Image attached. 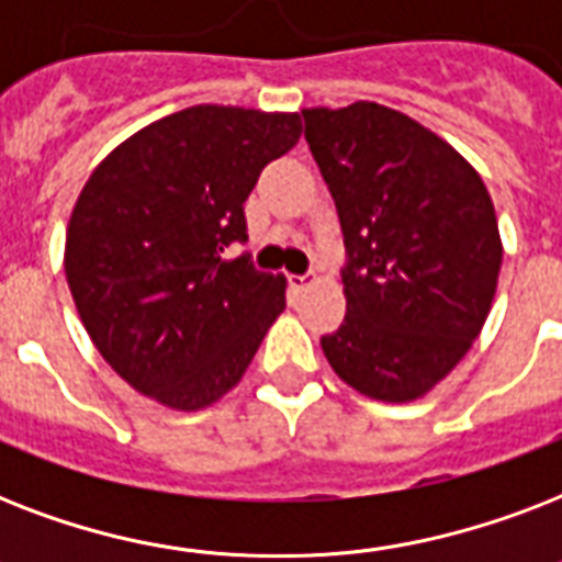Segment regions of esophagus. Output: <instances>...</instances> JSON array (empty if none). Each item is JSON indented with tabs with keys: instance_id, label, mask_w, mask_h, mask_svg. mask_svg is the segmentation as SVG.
Listing matches in <instances>:
<instances>
[{
	"instance_id": "obj_1",
	"label": "esophagus",
	"mask_w": 562,
	"mask_h": 562,
	"mask_svg": "<svg viewBox=\"0 0 562 562\" xmlns=\"http://www.w3.org/2000/svg\"><path fill=\"white\" fill-rule=\"evenodd\" d=\"M289 282H291V289L297 291V294H303V291H308L312 285H315L317 277L315 273H291Z\"/></svg>"
}]
</instances>
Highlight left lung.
I'll return each mask as SVG.
<instances>
[{
	"label": "left lung",
	"mask_w": 562,
	"mask_h": 562,
	"mask_svg": "<svg viewBox=\"0 0 562 562\" xmlns=\"http://www.w3.org/2000/svg\"><path fill=\"white\" fill-rule=\"evenodd\" d=\"M306 143L341 218L347 315L326 361L379 402H414L487 321L502 238L479 171L400 110L306 108Z\"/></svg>",
	"instance_id": "8db88e82"
}]
</instances>
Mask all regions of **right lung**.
I'll return each instance as SVG.
<instances>
[{
    "label": "right lung",
    "mask_w": 562,
    "mask_h": 562,
    "mask_svg": "<svg viewBox=\"0 0 562 562\" xmlns=\"http://www.w3.org/2000/svg\"><path fill=\"white\" fill-rule=\"evenodd\" d=\"M300 131V113L198 104L136 131L83 183L66 282L95 350L134 391L198 411L245 375L285 308V277L221 254L247 238V194Z\"/></svg>",
    "instance_id": "right-lung-1"
}]
</instances>
